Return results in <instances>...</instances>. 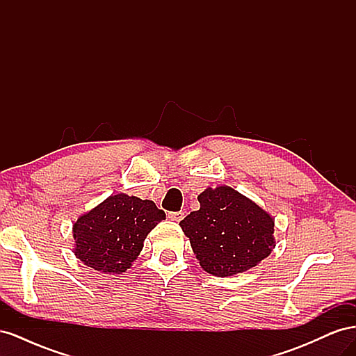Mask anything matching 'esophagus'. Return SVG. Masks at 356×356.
Instances as JSON below:
<instances>
[{"label":"esophagus","instance_id":"obj_1","mask_svg":"<svg viewBox=\"0 0 356 356\" xmlns=\"http://www.w3.org/2000/svg\"><path fill=\"white\" fill-rule=\"evenodd\" d=\"M168 218L172 220V221H181L182 218H184V212H181V211H178V212H169L168 213Z\"/></svg>","mask_w":356,"mask_h":356}]
</instances>
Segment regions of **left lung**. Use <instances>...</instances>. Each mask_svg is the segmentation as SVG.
Listing matches in <instances>:
<instances>
[{"mask_svg": "<svg viewBox=\"0 0 356 356\" xmlns=\"http://www.w3.org/2000/svg\"><path fill=\"white\" fill-rule=\"evenodd\" d=\"M197 199L200 209L179 225L204 272L233 276L270 255L275 221L257 203L227 186L207 188Z\"/></svg>", "mask_w": 356, "mask_h": 356, "instance_id": "8db88e82", "label": "left lung"}]
</instances>
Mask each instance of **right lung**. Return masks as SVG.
<instances>
[{"label":"right lung","mask_w":356,"mask_h":356,"mask_svg":"<svg viewBox=\"0 0 356 356\" xmlns=\"http://www.w3.org/2000/svg\"><path fill=\"white\" fill-rule=\"evenodd\" d=\"M152 200L110 196L74 224V254L104 273H123L141 252L147 234L165 220Z\"/></svg>","instance_id":"1"}]
</instances>
